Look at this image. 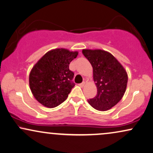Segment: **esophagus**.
<instances>
[{
	"label": "esophagus",
	"instance_id": "obj_1",
	"mask_svg": "<svg viewBox=\"0 0 153 153\" xmlns=\"http://www.w3.org/2000/svg\"><path fill=\"white\" fill-rule=\"evenodd\" d=\"M85 82H83L82 83H80V84H79V86L81 87H83L85 86Z\"/></svg>",
	"mask_w": 153,
	"mask_h": 153
}]
</instances>
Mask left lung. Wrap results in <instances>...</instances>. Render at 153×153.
<instances>
[{
  "instance_id": "8db88e82",
  "label": "left lung",
  "mask_w": 153,
  "mask_h": 153,
  "mask_svg": "<svg viewBox=\"0 0 153 153\" xmlns=\"http://www.w3.org/2000/svg\"><path fill=\"white\" fill-rule=\"evenodd\" d=\"M93 68L97 94L88 102L94 108L105 111L117 104L125 94L128 76L122 64L111 53L102 50H82Z\"/></svg>"
}]
</instances>
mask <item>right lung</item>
<instances>
[{
    "label": "right lung",
    "mask_w": 153,
    "mask_h": 153,
    "mask_svg": "<svg viewBox=\"0 0 153 153\" xmlns=\"http://www.w3.org/2000/svg\"><path fill=\"white\" fill-rule=\"evenodd\" d=\"M78 52L64 48L50 50L34 65L29 74V86L33 97L44 106L54 108L62 103L75 86L69 64Z\"/></svg>",
    "instance_id": "add662e5"
}]
</instances>
